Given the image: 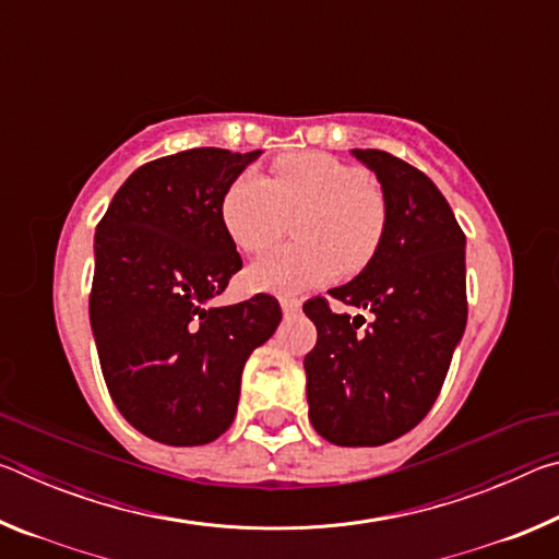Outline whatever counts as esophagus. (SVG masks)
Listing matches in <instances>:
<instances>
[{
  "label": "esophagus",
  "mask_w": 559,
  "mask_h": 559,
  "mask_svg": "<svg viewBox=\"0 0 559 559\" xmlns=\"http://www.w3.org/2000/svg\"><path fill=\"white\" fill-rule=\"evenodd\" d=\"M281 308H283V316H286V318L298 316L300 313V300L298 298H290V296H283L281 298Z\"/></svg>",
  "instance_id": "34e87169"
}]
</instances>
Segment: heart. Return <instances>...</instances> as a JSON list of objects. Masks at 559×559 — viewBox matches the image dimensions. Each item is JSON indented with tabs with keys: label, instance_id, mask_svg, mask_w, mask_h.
I'll return each instance as SVG.
<instances>
[{
	"label": "heart",
	"instance_id": "obj_1",
	"mask_svg": "<svg viewBox=\"0 0 559 559\" xmlns=\"http://www.w3.org/2000/svg\"><path fill=\"white\" fill-rule=\"evenodd\" d=\"M266 179L246 169L226 187L219 219L246 253L271 249L288 231L298 241L266 253L249 271L251 286L293 293L345 273L362 271L380 251L386 202L362 167L325 153H290Z\"/></svg>",
	"mask_w": 559,
	"mask_h": 559
}]
</instances>
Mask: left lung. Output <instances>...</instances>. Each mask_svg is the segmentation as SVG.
Here are the masks:
<instances>
[{
  "label": "left lung",
  "instance_id": "1",
  "mask_svg": "<svg viewBox=\"0 0 559 559\" xmlns=\"http://www.w3.org/2000/svg\"><path fill=\"white\" fill-rule=\"evenodd\" d=\"M372 169L386 202L380 251L357 278L330 290L357 319L323 296L302 310L318 328L306 355L308 416L335 447H382L412 431L447 380L466 330V234L437 185L384 150H353ZM362 325V324H360Z\"/></svg>",
  "mask_w": 559,
  "mask_h": 559
}]
</instances>
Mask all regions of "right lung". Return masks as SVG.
Here are the masks:
<instances>
[{
  "label": "right lung",
  "instance_id": "add662e5",
  "mask_svg": "<svg viewBox=\"0 0 559 559\" xmlns=\"http://www.w3.org/2000/svg\"><path fill=\"white\" fill-rule=\"evenodd\" d=\"M259 155L194 147L153 159L98 222L88 310L100 370L120 414L167 447L231 427L246 359L281 323L269 293L212 306L241 269L222 197Z\"/></svg>",
  "mask_w": 559,
  "mask_h": 559
}]
</instances>
